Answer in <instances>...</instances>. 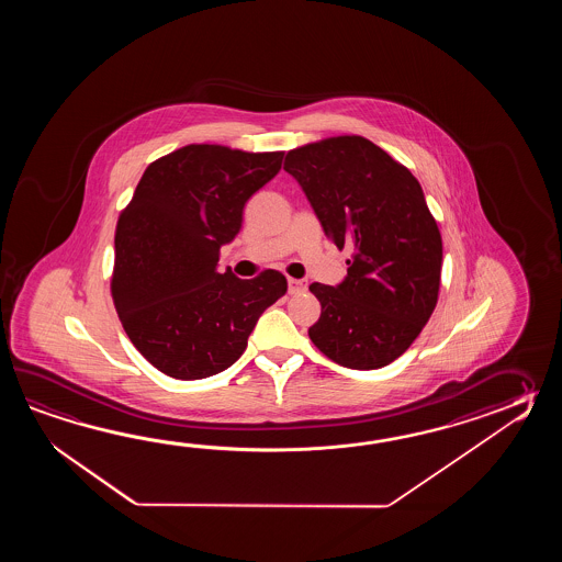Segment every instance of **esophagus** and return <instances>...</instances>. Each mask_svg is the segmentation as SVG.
<instances>
[{
  "instance_id": "34e87169",
  "label": "esophagus",
  "mask_w": 562,
  "mask_h": 562,
  "mask_svg": "<svg viewBox=\"0 0 562 562\" xmlns=\"http://www.w3.org/2000/svg\"><path fill=\"white\" fill-rule=\"evenodd\" d=\"M286 289H289V293H291V295H295V293H303V291H307V281L289 277V279H286Z\"/></svg>"
}]
</instances>
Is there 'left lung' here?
<instances>
[{"instance_id":"left-lung-1","label":"left lung","mask_w":562,"mask_h":562,"mask_svg":"<svg viewBox=\"0 0 562 562\" xmlns=\"http://www.w3.org/2000/svg\"><path fill=\"white\" fill-rule=\"evenodd\" d=\"M323 231L349 249L337 286L311 283L322 303L310 327L323 356L378 370L414 344L438 303L442 235L418 179L363 136H331L285 156Z\"/></svg>"}]
</instances>
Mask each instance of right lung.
I'll return each mask as SVG.
<instances>
[{
  "label": "right lung",
  "mask_w": 562,
  "mask_h": 562,
  "mask_svg": "<svg viewBox=\"0 0 562 562\" xmlns=\"http://www.w3.org/2000/svg\"><path fill=\"white\" fill-rule=\"evenodd\" d=\"M283 153L189 144L160 156L122 209L110 291L132 346L175 380H203L243 356L255 323L286 279L218 273L243 209L281 170Z\"/></svg>",
  "instance_id": "obj_1"
}]
</instances>
